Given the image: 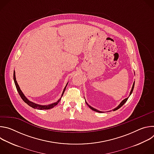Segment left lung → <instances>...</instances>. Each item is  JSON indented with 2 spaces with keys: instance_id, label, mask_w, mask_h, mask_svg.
I'll return each instance as SVG.
<instances>
[{
  "instance_id": "1",
  "label": "left lung",
  "mask_w": 154,
  "mask_h": 154,
  "mask_svg": "<svg viewBox=\"0 0 154 154\" xmlns=\"http://www.w3.org/2000/svg\"><path fill=\"white\" fill-rule=\"evenodd\" d=\"M134 85H135V82L134 83V84H133V86H132V88H131V91H130V96L131 95V93H132V92H133V90H134ZM129 97H128L127 98H126V99H125L124 100H123L121 102V103L116 108H115V109H113V111H115V110H117V109H119V108H121L126 102H127V100H128V98ZM86 104L88 105V106L91 109H93V111H95V112H99V113H100V112H100V111H99V110H97V109H95V108H93V107H91V106H90L87 103H86Z\"/></svg>"
}]
</instances>
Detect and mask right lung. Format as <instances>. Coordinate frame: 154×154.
<instances>
[{"mask_svg": "<svg viewBox=\"0 0 154 154\" xmlns=\"http://www.w3.org/2000/svg\"><path fill=\"white\" fill-rule=\"evenodd\" d=\"M13 79H14V83H15V85H16V89H17V91H18V93H19V94L20 95V97L22 98V99H23L27 105H29V106H30L31 107H32V108H36V109H51V108H52L53 107H54L55 105H57L59 103V102L60 101V100H61V97L57 102L51 104V105H40L36 104V103H33V102H32L29 101V100L26 97V96L24 95V94L23 93V92L21 91V90H20V88H19V85H18V84H17V82H16V77H15V72H14V73H13ZM66 86H67V85H66ZM66 87L64 88V90H63L62 96L63 95V93H64V91H65ZM62 96H61V97H62Z\"/></svg>", "mask_w": 154, "mask_h": 154, "instance_id": "obj_1", "label": "right lung"}]
</instances>
